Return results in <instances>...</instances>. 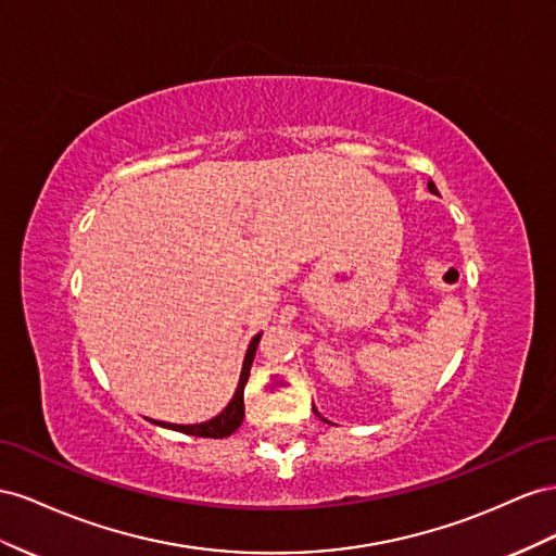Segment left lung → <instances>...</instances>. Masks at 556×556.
Segmentation results:
<instances>
[{"label": "left lung", "instance_id": "obj_1", "mask_svg": "<svg viewBox=\"0 0 556 556\" xmlns=\"http://www.w3.org/2000/svg\"><path fill=\"white\" fill-rule=\"evenodd\" d=\"M428 190H431V193H438V188H435V184L433 181H428ZM316 412V409H314ZM316 415H319V412H316ZM324 419V417H321ZM326 421V419H324Z\"/></svg>", "mask_w": 556, "mask_h": 556}]
</instances>
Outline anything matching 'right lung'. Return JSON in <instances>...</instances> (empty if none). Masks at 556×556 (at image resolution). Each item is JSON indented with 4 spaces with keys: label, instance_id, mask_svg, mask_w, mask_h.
<instances>
[{
    "label": "right lung",
    "instance_id": "right-lung-1",
    "mask_svg": "<svg viewBox=\"0 0 556 556\" xmlns=\"http://www.w3.org/2000/svg\"><path fill=\"white\" fill-rule=\"evenodd\" d=\"M258 340H261V336L251 340L249 352L244 356L240 384H237L232 401L228 403V407L224 412H220L218 417L204 421V424H195V426H177V424H163V421H155V424L165 426V428H174V431H181V433H188V435H198V438H226V435L235 433L237 428H240L242 419H244V384L249 379V370H251V363H253V354H256Z\"/></svg>",
    "mask_w": 556,
    "mask_h": 556
}]
</instances>
